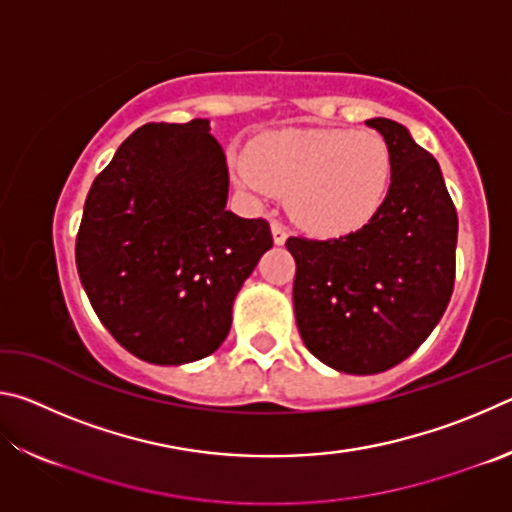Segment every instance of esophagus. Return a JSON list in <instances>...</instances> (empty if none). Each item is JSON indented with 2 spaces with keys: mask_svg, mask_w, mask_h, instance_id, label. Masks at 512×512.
I'll use <instances>...</instances> for the list:
<instances>
[{
  "mask_svg": "<svg viewBox=\"0 0 512 512\" xmlns=\"http://www.w3.org/2000/svg\"><path fill=\"white\" fill-rule=\"evenodd\" d=\"M271 232H273V241H275L277 246H282L284 241H287V237H289L287 228H284V225H282L280 221H273V223H271Z\"/></svg>",
  "mask_w": 512,
  "mask_h": 512,
  "instance_id": "34e87169",
  "label": "esophagus"
}]
</instances>
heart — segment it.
Returning <instances> with one entry per match:
<instances>
[{"instance_id":"heart-1","label":"heart","mask_w":512,"mask_h":512,"mask_svg":"<svg viewBox=\"0 0 512 512\" xmlns=\"http://www.w3.org/2000/svg\"><path fill=\"white\" fill-rule=\"evenodd\" d=\"M237 185L264 203L287 196V210L316 237L361 230L384 205L393 176L386 140L352 128H282L232 160Z\"/></svg>"}]
</instances>
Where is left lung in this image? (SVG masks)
Wrapping results in <instances>:
<instances>
[{"label":"left lung","instance_id":"1","mask_svg":"<svg viewBox=\"0 0 512 512\" xmlns=\"http://www.w3.org/2000/svg\"><path fill=\"white\" fill-rule=\"evenodd\" d=\"M393 158L386 201L339 239L289 237L293 309L307 350L348 375H377L420 348L454 291L458 216L436 158L393 119H368Z\"/></svg>","mask_w":512,"mask_h":512}]
</instances>
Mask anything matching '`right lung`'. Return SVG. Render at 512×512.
Here are the masks:
<instances>
[{
	"label": "right lung",
	"instance_id": "obj_1",
	"mask_svg": "<svg viewBox=\"0 0 512 512\" xmlns=\"http://www.w3.org/2000/svg\"><path fill=\"white\" fill-rule=\"evenodd\" d=\"M228 185L207 119L137 128L94 178L76 268L103 327L137 359L192 363L228 336L232 302L273 246L264 219L225 210Z\"/></svg>",
	"mask_w": 512,
	"mask_h": 512
}]
</instances>
